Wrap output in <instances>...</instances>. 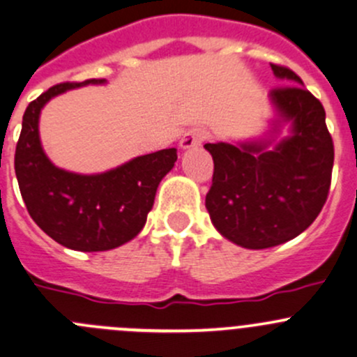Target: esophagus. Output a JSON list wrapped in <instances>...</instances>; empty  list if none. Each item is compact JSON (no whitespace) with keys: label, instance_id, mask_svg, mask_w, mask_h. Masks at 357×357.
<instances>
[{"label":"esophagus","instance_id":"1","mask_svg":"<svg viewBox=\"0 0 357 357\" xmlns=\"http://www.w3.org/2000/svg\"><path fill=\"white\" fill-rule=\"evenodd\" d=\"M208 137V132L204 128L196 127V128H190L183 134V137L180 139V148L182 149H190V148H197L201 146V142Z\"/></svg>","mask_w":357,"mask_h":357}]
</instances>
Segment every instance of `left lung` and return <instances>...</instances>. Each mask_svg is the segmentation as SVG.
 <instances>
[{
	"label": "left lung",
	"mask_w": 357,
	"mask_h": 357,
	"mask_svg": "<svg viewBox=\"0 0 357 357\" xmlns=\"http://www.w3.org/2000/svg\"><path fill=\"white\" fill-rule=\"evenodd\" d=\"M285 86L270 99L278 119L270 139L241 144H204L215 172L206 209L225 238L248 249H266L303 234L328 197L333 168V141L321 102L297 73L271 63ZM282 123L291 135L268 149Z\"/></svg>",
	"instance_id": "obj_1"
}]
</instances>
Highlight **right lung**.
Here are the masks:
<instances>
[{"label": "right lung", "mask_w": 357, "mask_h": 357, "mask_svg": "<svg viewBox=\"0 0 357 357\" xmlns=\"http://www.w3.org/2000/svg\"><path fill=\"white\" fill-rule=\"evenodd\" d=\"M105 79L50 87L24 113L15 149L22 199L39 229L73 251H109L144 227L161 178L174 168L177 149L137 156L105 174L80 175L54 167L39 139V115L51 98Z\"/></svg>", "instance_id": "1"}]
</instances>
